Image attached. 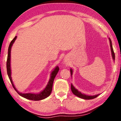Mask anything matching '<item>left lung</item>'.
I'll return each mask as SVG.
<instances>
[{
	"mask_svg": "<svg viewBox=\"0 0 121 121\" xmlns=\"http://www.w3.org/2000/svg\"><path fill=\"white\" fill-rule=\"evenodd\" d=\"M109 43H110V50H111V52H112V59H113V60H115V53L114 52L113 48H112V40L109 38ZM70 70L71 76H72L73 70L72 69H70ZM71 91H72V92L73 93V94H74L75 95H76L78 97L82 98V99H86V100H90V99H94V98L97 97L99 95V94H98V95H85V94H82L81 92L78 91L76 89H75V87L73 86L72 84H71Z\"/></svg>",
	"mask_w": 121,
	"mask_h": 121,
	"instance_id": "obj_1",
	"label": "left lung"
}]
</instances>
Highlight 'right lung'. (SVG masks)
Returning <instances> with one entry per match:
<instances>
[{
  "label": "right lung",
  "instance_id": "add662e5",
  "mask_svg": "<svg viewBox=\"0 0 121 121\" xmlns=\"http://www.w3.org/2000/svg\"><path fill=\"white\" fill-rule=\"evenodd\" d=\"M16 37H17L15 36L13 40L11 41V43H10L9 47V50H8V56H7V62H6V67H7V75L9 76V77L10 79V81L12 84V86L15 91L17 92V93L19 94L20 95H21V97H23L24 98H26L27 99H29L31 100H35V101H38V100H41L43 99H44L48 97L49 95H51V92L52 90V86H53V83L54 79L56 77V75L58 73V71L59 70V68L58 66H56L55 69L52 71V72L51 73V77L50 79L49 80L48 84H47L45 88L42 91H41L40 93H22L20 92L17 91V90L14 86V84L13 83L12 79L11 77V51L12 46L13 45V43L16 40Z\"/></svg>",
  "mask_w": 121,
  "mask_h": 121
}]
</instances>
